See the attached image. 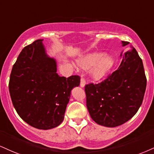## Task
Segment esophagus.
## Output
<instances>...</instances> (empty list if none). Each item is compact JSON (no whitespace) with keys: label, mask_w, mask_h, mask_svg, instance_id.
Returning <instances> with one entry per match:
<instances>
[{"label":"esophagus","mask_w":154,"mask_h":154,"mask_svg":"<svg viewBox=\"0 0 154 154\" xmlns=\"http://www.w3.org/2000/svg\"><path fill=\"white\" fill-rule=\"evenodd\" d=\"M85 85H86V82H85V79L84 78H82L80 80V87L81 88H85Z\"/></svg>","instance_id":"1"}]
</instances>
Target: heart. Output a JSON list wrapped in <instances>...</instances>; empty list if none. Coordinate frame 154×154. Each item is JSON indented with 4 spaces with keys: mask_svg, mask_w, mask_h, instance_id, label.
<instances>
[{
    "mask_svg": "<svg viewBox=\"0 0 154 154\" xmlns=\"http://www.w3.org/2000/svg\"><path fill=\"white\" fill-rule=\"evenodd\" d=\"M76 63L83 70L92 67L90 72L92 78L95 81H99L104 78L110 71L115 64V59L112 55L93 52L79 57L76 60Z\"/></svg>",
    "mask_w": 154,
    "mask_h": 154,
    "instance_id": "b5f03b06",
    "label": "heart"
}]
</instances>
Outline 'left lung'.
Wrapping results in <instances>:
<instances>
[{
	"instance_id": "left-lung-1",
	"label": "left lung",
	"mask_w": 154,
	"mask_h": 154,
	"mask_svg": "<svg viewBox=\"0 0 154 154\" xmlns=\"http://www.w3.org/2000/svg\"><path fill=\"white\" fill-rule=\"evenodd\" d=\"M123 47L128 42H122ZM118 69L99 84L85 85L87 107L98 125L113 128L128 121L143 100L146 77L142 59L134 47L120 54Z\"/></svg>"
}]
</instances>
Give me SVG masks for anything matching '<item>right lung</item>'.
<instances>
[{
    "label": "right lung",
    "instance_id": "1",
    "mask_svg": "<svg viewBox=\"0 0 154 154\" xmlns=\"http://www.w3.org/2000/svg\"><path fill=\"white\" fill-rule=\"evenodd\" d=\"M57 66L43 39L24 47L13 66L8 85L13 105L18 116L36 128L49 130L62 123L72 90L80 83L79 76H59Z\"/></svg>",
    "mask_w": 154,
    "mask_h": 154
}]
</instances>
